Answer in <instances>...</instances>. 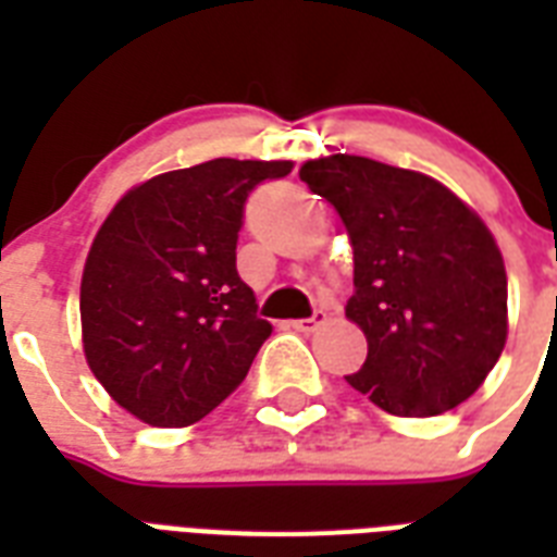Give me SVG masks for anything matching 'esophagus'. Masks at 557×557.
Listing matches in <instances>:
<instances>
[{"label": "esophagus", "instance_id": "34e87169", "mask_svg": "<svg viewBox=\"0 0 557 557\" xmlns=\"http://www.w3.org/2000/svg\"><path fill=\"white\" fill-rule=\"evenodd\" d=\"M321 323H326V312L323 309H314L312 318H300V321H292L297 332H314Z\"/></svg>", "mask_w": 557, "mask_h": 557}]
</instances>
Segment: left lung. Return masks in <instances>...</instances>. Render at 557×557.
Returning a JSON list of instances; mask_svg holds the SVG:
<instances>
[{
  "label": "left lung",
  "mask_w": 557,
  "mask_h": 557,
  "mask_svg": "<svg viewBox=\"0 0 557 557\" xmlns=\"http://www.w3.org/2000/svg\"><path fill=\"white\" fill-rule=\"evenodd\" d=\"M347 225L356 292L347 318L367 335L349 387L393 416L462 405L506 347V269L474 210L436 178L364 156L300 168Z\"/></svg>",
  "instance_id": "8db88e82"
}]
</instances>
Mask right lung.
I'll use <instances>...</instances> for the list:
<instances>
[{"label":"right lung","mask_w":557,"mask_h":557,"mask_svg":"<svg viewBox=\"0 0 557 557\" xmlns=\"http://www.w3.org/2000/svg\"><path fill=\"white\" fill-rule=\"evenodd\" d=\"M292 161L213 159L144 182L91 243L81 283L83 352L117 405L185 428L225 401L271 335L236 271L248 193Z\"/></svg>","instance_id":"add662e5"}]
</instances>
